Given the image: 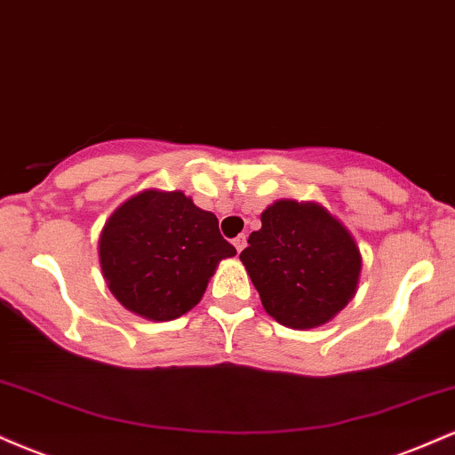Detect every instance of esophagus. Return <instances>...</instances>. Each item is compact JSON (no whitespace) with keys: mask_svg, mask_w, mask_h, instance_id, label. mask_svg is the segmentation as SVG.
Returning a JSON list of instances; mask_svg holds the SVG:
<instances>
[{"mask_svg":"<svg viewBox=\"0 0 455 455\" xmlns=\"http://www.w3.org/2000/svg\"><path fill=\"white\" fill-rule=\"evenodd\" d=\"M233 245H235V250H237V252H242V250L245 248V235H237V237L233 239Z\"/></svg>","mask_w":455,"mask_h":455,"instance_id":"1","label":"esophagus"}]
</instances>
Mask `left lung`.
<instances>
[{
  "mask_svg": "<svg viewBox=\"0 0 455 455\" xmlns=\"http://www.w3.org/2000/svg\"><path fill=\"white\" fill-rule=\"evenodd\" d=\"M239 254L269 316L293 329L327 323L355 295L362 257L351 233L316 203L278 201Z\"/></svg>",
  "mask_w": 455,
  "mask_h": 455,
  "instance_id": "obj_1",
  "label": "left lung"
}]
</instances>
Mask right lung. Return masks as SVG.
<instances>
[{
	"instance_id": "add662e5",
	"label": "right lung",
	"mask_w": 455,
	"mask_h": 455,
	"mask_svg": "<svg viewBox=\"0 0 455 455\" xmlns=\"http://www.w3.org/2000/svg\"><path fill=\"white\" fill-rule=\"evenodd\" d=\"M235 254L218 218L184 192H140L108 218L100 235L108 289L119 304L151 321L186 315L201 301L216 265Z\"/></svg>"
}]
</instances>
